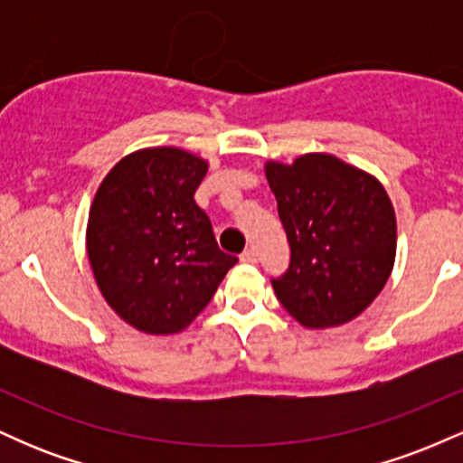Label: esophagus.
<instances>
[{
  "label": "esophagus",
  "mask_w": 463,
  "mask_h": 463,
  "mask_svg": "<svg viewBox=\"0 0 463 463\" xmlns=\"http://www.w3.org/2000/svg\"><path fill=\"white\" fill-rule=\"evenodd\" d=\"M239 259H241V263H250V265L257 263V261H259V259H257V250H254V248H246V250H243L241 257H239Z\"/></svg>",
  "instance_id": "esophagus-1"
}]
</instances>
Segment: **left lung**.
Instances as JSON below:
<instances>
[{
  "instance_id": "8db88e82",
  "label": "left lung",
  "mask_w": 463,
  "mask_h": 463,
  "mask_svg": "<svg viewBox=\"0 0 463 463\" xmlns=\"http://www.w3.org/2000/svg\"><path fill=\"white\" fill-rule=\"evenodd\" d=\"M291 248L274 294L307 328L342 326L381 294L396 259V213L379 178L333 154L268 161Z\"/></svg>"
}]
</instances>
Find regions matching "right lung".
Returning a JSON list of instances; mask_svg holds the SVG:
<instances>
[{
  "label": "right lung",
  "instance_id": "1",
  "mask_svg": "<svg viewBox=\"0 0 463 463\" xmlns=\"http://www.w3.org/2000/svg\"><path fill=\"white\" fill-rule=\"evenodd\" d=\"M206 169L183 147H143L95 191L87 222L93 279L106 305L137 331H184L237 263L194 200Z\"/></svg>",
  "mask_w": 463,
  "mask_h": 463
}]
</instances>
